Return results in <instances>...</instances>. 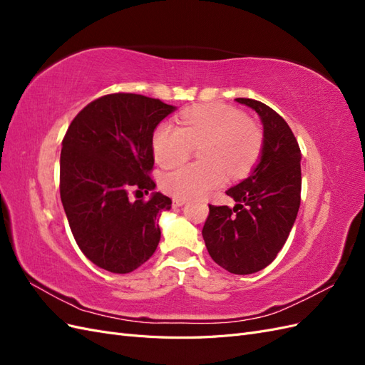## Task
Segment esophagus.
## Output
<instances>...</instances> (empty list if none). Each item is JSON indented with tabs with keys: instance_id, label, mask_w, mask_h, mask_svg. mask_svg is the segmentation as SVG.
<instances>
[{
	"instance_id": "1",
	"label": "esophagus",
	"mask_w": 365,
	"mask_h": 365,
	"mask_svg": "<svg viewBox=\"0 0 365 365\" xmlns=\"http://www.w3.org/2000/svg\"><path fill=\"white\" fill-rule=\"evenodd\" d=\"M185 202H187V201L184 200V197H173V200H172V204H173L175 207H182Z\"/></svg>"
}]
</instances>
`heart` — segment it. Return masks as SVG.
<instances>
[{
  "instance_id": "heart-1",
  "label": "heart",
  "mask_w": 365,
  "mask_h": 365,
  "mask_svg": "<svg viewBox=\"0 0 365 365\" xmlns=\"http://www.w3.org/2000/svg\"><path fill=\"white\" fill-rule=\"evenodd\" d=\"M181 128L161 123L153 132L152 149L161 168L189 158L193 146H200L202 161L182 164L164 173L161 187L175 197H196L213 190L231 176L247 173L262 150V132L228 106H197L181 115Z\"/></svg>"
}]
</instances>
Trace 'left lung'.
<instances>
[{
    "mask_svg": "<svg viewBox=\"0 0 365 365\" xmlns=\"http://www.w3.org/2000/svg\"><path fill=\"white\" fill-rule=\"evenodd\" d=\"M256 111L262 150L250 175L225 192L235 207L208 205L202 237L212 259L231 274H254L275 259L300 208L302 152L288 123L262 102L236 98Z\"/></svg>",
    "mask_w": 365,
    "mask_h": 365,
    "instance_id": "8db88e82",
    "label": "left lung"
}]
</instances>
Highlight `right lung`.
Wrapping results in <instances>:
<instances>
[{"label":"right lung","mask_w":365,"mask_h":365,"mask_svg":"<svg viewBox=\"0 0 365 365\" xmlns=\"http://www.w3.org/2000/svg\"><path fill=\"white\" fill-rule=\"evenodd\" d=\"M176 106L140 94H108L74 117L62 141L61 201L81 251L96 267L128 274L161 239L172 200L155 192L152 137ZM145 191L148 202L128 200Z\"/></svg>","instance_id":"right-lung-1"}]
</instances>
